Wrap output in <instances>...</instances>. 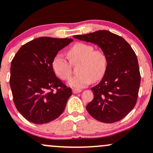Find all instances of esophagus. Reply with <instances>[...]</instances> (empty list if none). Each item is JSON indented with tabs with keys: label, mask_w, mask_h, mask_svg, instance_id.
I'll use <instances>...</instances> for the list:
<instances>
[{
	"label": "esophagus",
	"mask_w": 153,
	"mask_h": 153,
	"mask_svg": "<svg viewBox=\"0 0 153 153\" xmlns=\"http://www.w3.org/2000/svg\"><path fill=\"white\" fill-rule=\"evenodd\" d=\"M81 91H82V89H72V92H73L74 94H76V93H78V92H81Z\"/></svg>",
	"instance_id": "obj_1"
}]
</instances>
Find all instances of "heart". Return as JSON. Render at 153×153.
I'll return each instance as SVG.
<instances>
[{
    "instance_id": "heart-1",
    "label": "heart",
    "mask_w": 153,
    "mask_h": 153,
    "mask_svg": "<svg viewBox=\"0 0 153 153\" xmlns=\"http://www.w3.org/2000/svg\"><path fill=\"white\" fill-rule=\"evenodd\" d=\"M68 59L58 53L52 62L55 75L63 81H68L72 75V65H77L78 75L69 81V84L76 88L84 87L92 81H98L105 74L107 58L104 51L94 49L93 46L77 43L67 52Z\"/></svg>"
}]
</instances>
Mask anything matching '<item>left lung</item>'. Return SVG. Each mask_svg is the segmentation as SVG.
I'll return each instance as SVG.
<instances>
[{"label":"left lung","mask_w":153,"mask_h":153,"mask_svg":"<svg viewBox=\"0 0 153 153\" xmlns=\"http://www.w3.org/2000/svg\"><path fill=\"white\" fill-rule=\"evenodd\" d=\"M73 37L97 44L107 58L104 78L91 88L94 98L86 106L88 112L101 122L120 121L133 109L138 99L141 74L135 52L122 37L109 31Z\"/></svg>","instance_id":"obj_1"}]
</instances>
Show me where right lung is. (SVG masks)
I'll return each instance as SVG.
<instances>
[{
	"label": "right lung",
	"instance_id": "obj_1",
	"mask_svg": "<svg viewBox=\"0 0 153 153\" xmlns=\"http://www.w3.org/2000/svg\"><path fill=\"white\" fill-rule=\"evenodd\" d=\"M71 38L41 37L20 48L11 63L10 84L18 112L30 122L49 123L64 112L72 95L54 72L52 62Z\"/></svg>",
	"mask_w": 153,
	"mask_h": 153
}]
</instances>
